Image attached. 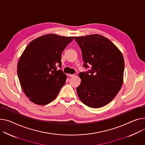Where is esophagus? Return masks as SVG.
<instances>
[{"mask_svg":"<svg viewBox=\"0 0 145 145\" xmlns=\"http://www.w3.org/2000/svg\"><path fill=\"white\" fill-rule=\"evenodd\" d=\"M77 75H78V74H77L76 73H75L73 74H69V77H74V76H76Z\"/></svg>","mask_w":145,"mask_h":145,"instance_id":"1","label":"esophagus"}]
</instances>
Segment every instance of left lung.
Returning a JSON list of instances; mask_svg holds the SVG:
<instances>
[{"mask_svg":"<svg viewBox=\"0 0 145 145\" xmlns=\"http://www.w3.org/2000/svg\"><path fill=\"white\" fill-rule=\"evenodd\" d=\"M82 50L83 66L91 69L79 74L76 89L80 100L89 107L107 105L116 96L123 83L124 60L122 53L110 40L99 35L75 37Z\"/></svg>","mask_w":145,"mask_h":145,"instance_id":"8db88e82","label":"left lung"}]
</instances>
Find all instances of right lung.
Instances as JSON below:
<instances>
[{
    "mask_svg": "<svg viewBox=\"0 0 145 145\" xmlns=\"http://www.w3.org/2000/svg\"><path fill=\"white\" fill-rule=\"evenodd\" d=\"M73 37L47 34L29 44L17 65V74L28 98L38 105L52 101L65 84L61 68V54ZM58 69H57V67Z\"/></svg>",
    "mask_w": 145,
    "mask_h": 145,
    "instance_id": "add662e5",
    "label": "right lung"
}]
</instances>
